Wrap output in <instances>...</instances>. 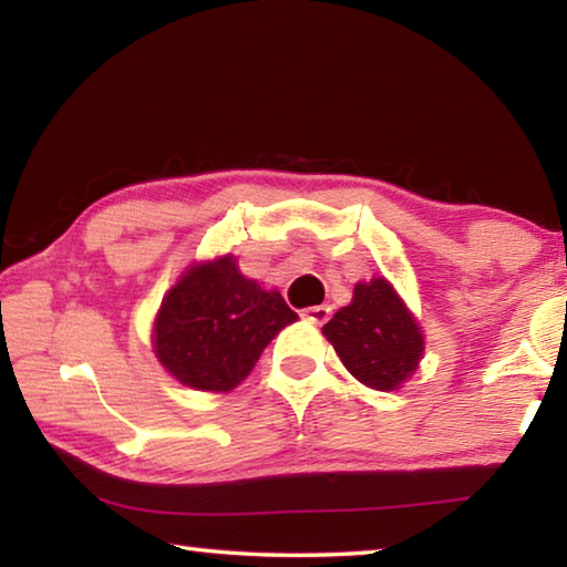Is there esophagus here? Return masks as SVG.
I'll return each mask as SVG.
<instances>
[{
    "label": "esophagus",
    "mask_w": 567,
    "mask_h": 567,
    "mask_svg": "<svg viewBox=\"0 0 567 567\" xmlns=\"http://www.w3.org/2000/svg\"><path fill=\"white\" fill-rule=\"evenodd\" d=\"M329 315H332V310H329L327 305H317V307H307V310L302 312V319H307V322H312V324H324Z\"/></svg>",
    "instance_id": "esophagus-1"
}]
</instances>
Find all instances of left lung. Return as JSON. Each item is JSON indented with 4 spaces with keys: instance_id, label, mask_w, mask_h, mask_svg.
<instances>
[{
    "instance_id": "obj_1",
    "label": "left lung",
    "mask_w": 567,
    "mask_h": 567,
    "mask_svg": "<svg viewBox=\"0 0 567 567\" xmlns=\"http://www.w3.org/2000/svg\"><path fill=\"white\" fill-rule=\"evenodd\" d=\"M347 372L377 391L409 382L424 359V332L386 277L354 285L352 302L322 327Z\"/></svg>"
}]
</instances>
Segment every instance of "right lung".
Returning a JSON list of instances; mask_svg holds the SVG:
<instances>
[{"label":"right lung","instance_id":"right-lung-1","mask_svg":"<svg viewBox=\"0 0 567 567\" xmlns=\"http://www.w3.org/2000/svg\"><path fill=\"white\" fill-rule=\"evenodd\" d=\"M297 322L282 295L245 277L228 252L193 262L153 319V352L166 372L195 391H230L262 349Z\"/></svg>","mask_w":567,"mask_h":567}]
</instances>
